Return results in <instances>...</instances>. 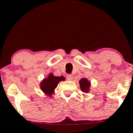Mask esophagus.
<instances>
[{
    "instance_id": "34e87169",
    "label": "esophagus",
    "mask_w": 133,
    "mask_h": 133,
    "mask_svg": "<svg viewBox=\"0 0 133 133\" xmlns=\"http://www.w3.org/2000/svg\"><path fill=\"white\" fill-rule=\"evenodd\" d=\"M67 79H68V80H69V81H72V80L73 79L72 75H71V74L67 75Z\"/></svg>"
}]
</instances>
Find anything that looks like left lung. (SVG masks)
Returning <instances> with one entry per match:
<instances>
[{
	"label": "left lung",
	"mask_w": 133,
	"mask_h": 133,
	"mask_svg": "<svg viewBox=\"0 0 133 133\" xmlns=\"http://www.w3.org/2000/svg\"><path fill=\"white\" fill-rule=\"evenodd\" d=\"M80 88L83 92L88 93L90 91V82L86 78H82L79 81Z\"/></svg>",
	"instance_id": "obj_1"
}]
</instances>
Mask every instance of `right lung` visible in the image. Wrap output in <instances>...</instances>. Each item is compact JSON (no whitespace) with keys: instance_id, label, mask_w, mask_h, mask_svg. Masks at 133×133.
Instances as JSON below:
<instances>
[{"instance_id":"1","label":"right lung","mask_w":133,"mask_h":133,"mask_svg":"<svg viewBox=\"0 0 133 133\" xmlns=\"http://www.w3.org/2000/svg\"><path fill=\"white\" fill-rule=\"evenodd\" d=\"M65 80V78L62 76L60 77L54 76L52 74L50 73L47 77L40 82V89L44 94L51 97L54 94V90L59 83Z\"/></svg>"}]
</instances>
